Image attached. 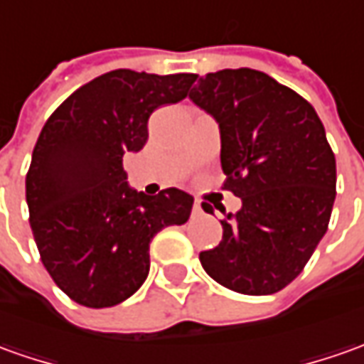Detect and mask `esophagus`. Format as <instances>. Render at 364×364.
<instances>
[{"label":"esophagus","instance_id":"34e87169","mask_svg":"<svg viewBox=\"0 0 364 364\" xmlns=\"http://www.w3.org/2000/svg\"><path fill=\"white\" fill-rule=\"evenodd\" d=\"M201 213H203L201 201H195L193 203V215H201Z\"/></svg>","mask_w":364,"mask_h":364}]
</instances>
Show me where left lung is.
<instances>
[{
    "mask_svg": "<svg viewBox=\"0 0 364 364\" xmlns=\"http://www.w3.org/2000/svg\"><path fill=\"white\" fill-rule=\"evenodd\" d=\"M189 97L219 123L223 187L243 201L203 269L235 293H277L327 233L337 163L325 127L296 91L249 68L207 73Z\"/></svg>",
    "mask_w": 364,
    "mask_h": 364,
    "instance_id": "8db88e82",
    "label": "left lung"
}]
</instances>
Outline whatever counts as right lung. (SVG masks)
Wrapping results in <instances>:
<instances>
[{
  "label": "right lung",
  "instance_id": "add662e5",
  "mask_svg": "<svg viewBox=\"0 0 364 364\" xmlns=\"http://www.w3.org/2000/svg\"><path fill=\"white\" fill-rule=\"evenodd\" d=\"M195 79L115 69L73 91L39 133L26 175L29 225L47 273L79 305L133 295L149 273L151 239L187 223L191 195L133 191L123 155L143 149L151 113L187 97Z\"/></svg>",
  "mask_w": 364,
  "mask_h": 364
}]
</instances>
